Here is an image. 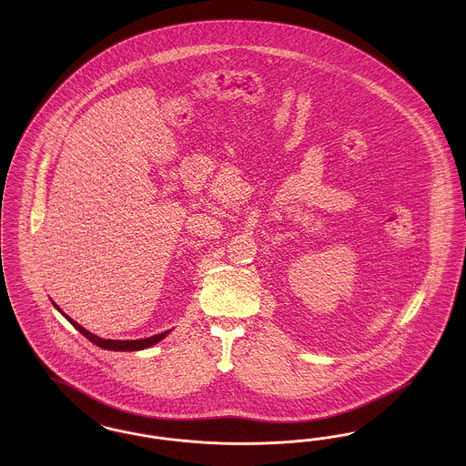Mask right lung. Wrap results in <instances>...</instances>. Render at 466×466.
<instances>
[{
	"label": "right lung",
	"instance_id": "1",
	"mask_svg": "<svg viewBox=\"0 0 466 466\" xmlns=\"http://www.w3.org/2000/svg\"><path fill=\"white\" fill-rule=\"evenodd\" d=\"M56 308H57V306H56ZM57 309H59V308H57ZM61 312H63V310H61ZM63 314H65V312H63ZM65 316H66V314H65ZM66 319L78 332L82 333V335H86L90 342H94L96 346H99V348H103V350H110V351H139V350H145V348L154 346V344H157L158 340H162V339L169 333V330H167V332L157 333V335H152V337L136 339V340H111V339H101V337L90 333L89 330H86L82 325H78L76 321H73L69 316H66Z\"/></svg>",
	"mask_w": 466,
	"mask_h": 466
}]
</instances>
